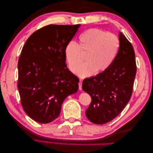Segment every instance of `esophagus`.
<instances>
[{
    "label": "esophagus",
    "instance_id": "esophagus-1",
    "mask_svg": "<svg viewBox=\"0 0 153 153\" xmlns=\"http://www.w3.org/2000/svg\"><path fill=\"white\" fill-rule=\"evenodd\" d=\"M78 89H79V90H82V83L81 82L78 83Z\"/></svg>",
    "mask_w": 153,
    "mask_h": 153
}]
</instances>
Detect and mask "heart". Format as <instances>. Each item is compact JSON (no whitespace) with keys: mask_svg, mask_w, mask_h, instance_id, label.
<instances>
[{"mask_svg":"<svg viewBox=\"0 0 153 153\" xmlns=\"http://www.w3.org/2000/svg\"><path fill=\"white\" fill-rule=\"evenodd\" d=\"M118 37L112 33L98 29L85 31L79 38V45L69 43L65 49V57L70 70L75 73L86 56V62L79 71L81 77H89L96 71L100 73L107 69L117 54L119 48Z\"/></svg>","mask_w":153,"mask_h":153,"instance_id":"heart-1","label":"heart"}]
</instances>
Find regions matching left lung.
<instances>
[{
	"label": "left lung",
	"instance_id": "1",
	"mask_svg": "<svg viewBox=\"0 0 153 153\" xmlns=\"http://www.w3.org/2000/svg\"><path fill=\"white\" fill-rule=\"evenodd\" d=\"M119 41L118 53L110 66L83 81L82 89L91 97L85 115L94 124L112 121L123 110L132 95L137 72L135 52L122 32Z\"/></svg>",
	"mask_w": 153,
	"mask_h": 153
}]
</instances>
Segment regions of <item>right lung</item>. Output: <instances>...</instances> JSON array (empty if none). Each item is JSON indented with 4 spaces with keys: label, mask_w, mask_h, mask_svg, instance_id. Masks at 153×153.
<instances>
[{
    "label": "right lung",
    "mask_w": 153,
    "mask_h": 153,
    "mask_svg": "<svg viewBox=\"0 0 153 153\" xmlns=\"http://www.w3.org/2000/svg\"><path fill=\"white\" fill-rule=\"evenodd\" d=\"M79 27L48 25L32 34L23 47L17 85L23 109L36 122L56 119L64 100L78 89L79 78L67 68L65 49Z\"/></svg>",
    "instance_id": "1"
}]
</instances>
